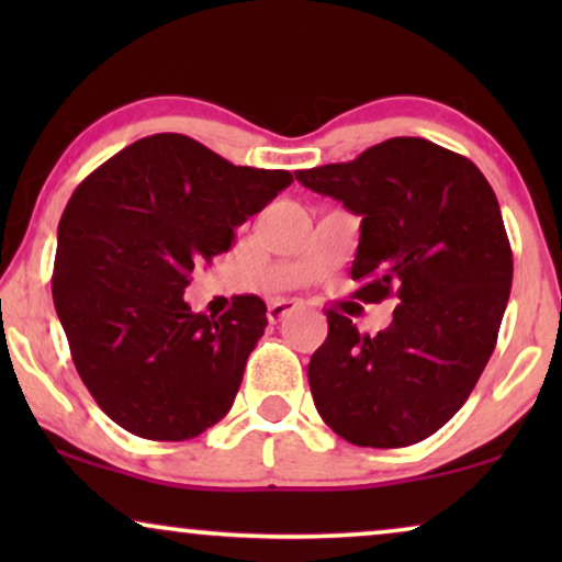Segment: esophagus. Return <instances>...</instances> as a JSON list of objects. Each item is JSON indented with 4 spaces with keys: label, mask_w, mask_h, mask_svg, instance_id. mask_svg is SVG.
<instances>
[{
    "label": "esophagus",
    "mask_w": 562,
    "mask_h": 562,
    "mask_svg": "<svg viewBox=\"0 0 562 562\" xmlns=\"http://www.w3.org/2000/svg\"><path fill=\"white\" fill-rule=\"evenodd\" d=\"M299 310V302H291V299H276V302L268 304V319L281 322L286 314Z\"/></svg>",
    "instance_id": "esophagus-1"
}]
</instances>
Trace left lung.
Returning <instances> with one entry per match:
<instances>
[{
    "label": "left lung",
    "mask_w": 562,
    "mask_h": 562,
    "mask_svg": "<svg viewBox=\"0 0 562 562\" xmlns=\"http://www.w3.org/2000/svg\"><path fill=\"white\" fill-rule=\"evenodd\" d=\"M296 181L363 217L356 296L398 299L375 337L327 312V340L306 368L314 406L360 448L422 442L465 404L496 348L514 260L494 189L425 137H391Z\"/></svg>",
    "instance_id": "1"
}]
</instances>
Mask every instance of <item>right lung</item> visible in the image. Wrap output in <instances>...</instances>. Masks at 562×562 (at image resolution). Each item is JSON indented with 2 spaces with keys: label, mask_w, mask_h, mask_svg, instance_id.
I'll return each mask as SVG.
<instances>
[{
  "label": "right lung",
  "mask_w": 562,
  "mask_h": 562,
  "mask_svg": "<svg viewBox=\"0 0 562 562\" xmlns=\"http://www.w3.org/2000/svg\"><path fill=\"white\" fill-rule=\"evenodd\" d=\"M291 181L160 133L76 187L58 222L53 304L83 386L122 429L179 442L229 412L268 325L266 304L243 294L206 317L183 289Z\"/></svg>",
  "instance_id": "right-lung-1"
}]
</instances>
